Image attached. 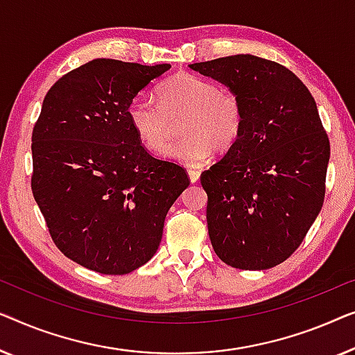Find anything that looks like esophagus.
Listing matches in <instances>:
<instances>
[{"label":"esophagus","instance_id":"1","mask_svg":"<svg viewBox=\"0 0 355 355\" xmlns=\"http://www.w3.org/2000/svg\"><path fill=\"white\" fill-rule=\"evenodd\" d=\"M188 177H189V180H191V183H196L199 177H201V172L194 171V168H188Z\"/></svg>","mask_w":355,"mask_h":355}]
</instances>
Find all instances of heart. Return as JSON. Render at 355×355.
<instances>
[{"instance_id": "1", "label": "heart", "mask_w": 355, "mask_h": 355, "mask_svg": "<svg viewBox=\"0 0 355 355\" xmlns=\"http://www.w3.org/2000/svg\"><path fill=\"white\" fill-rule=\"evenodd\" d=\"M128 122L149 151H161L171 137V121L183 116V138L168 144L162 156L184 166H201L214 149L227 151L241 137L244 107L236 93L214 80L180 72L157 87V101L137 96L127 107Z\"/></svg>"}]
</instances>
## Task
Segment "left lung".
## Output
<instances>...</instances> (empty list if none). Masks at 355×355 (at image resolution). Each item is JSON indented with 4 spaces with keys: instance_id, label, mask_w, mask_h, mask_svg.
<instances>
[{
    "instance_id": "8db88e82",
    "label": "left lung",
    "mask_w": 355,
    "mask_h": 355,
    "mask_svg": "<svg viewBox=\"0 0 355 355\" xmlns=\"http://www.w3.org/2000/svg\"><path fill=\"white\" fill-rule=\"evenodd\" d=\"M244 107L241 137L201 173L207 228L223 262L266 270L286 261L323 206L329 139L315 99L282 64L252 54L189 64Z\"/></svg>"
}]
</instances>
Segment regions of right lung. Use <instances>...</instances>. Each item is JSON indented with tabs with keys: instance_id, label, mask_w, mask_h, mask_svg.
Segmentation results:
<instances>
[{
	"instance_id": "add662e5",
	"label": "right lung",
	"mask_w": 355,
	"mask_h": 355,
	"mask_svg": "<svg viewBox=\"0 0 355 355\" xmlns=\"http://www.w3.org/2000/svg\"><path fill=\"white\" fill-rule=\"evenodd\" d=\"M171 64L93 59L49 88L32 133V193L54 244L73 262L125 275L156 254L168 209L189 184L153 157L127 107Z\"/></svg>"
}]
</instances>
